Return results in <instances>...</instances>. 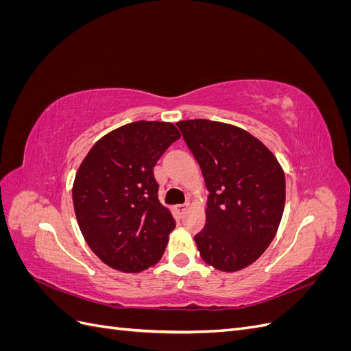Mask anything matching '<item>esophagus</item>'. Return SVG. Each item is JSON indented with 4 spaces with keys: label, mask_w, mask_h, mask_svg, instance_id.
<instances>
[{
    "label": "esophagus",
    "mask_w": 351,
    "mask_h": 351,
    "mask_svg": "<svg viewBox=\"0 0 351 351\" xmlns=\"http://www.w3.org/2000/svg\"><path fill=\"white\" fill-rule=\"evenodd\" d=\"M187 208H189V205H187V204H184V205H177V206H176V209H177L178 214H184V212L187 210Z\"/></svg>",
    "instance_id": "obj_1"
}]
</instances>
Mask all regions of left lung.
Wrapping results in <instances>:
<instances>
[{
  "label": "left lung",
  "mask_w": 351,
  "mask_h": 351,
  "mask_svg": "<svg viewBox=\"0 0 351 351\" xmlns=\"http://www.w3.org/2000/svg\"><path fill=\"white\" fill-rule=\"evenodd\" d=\"M176 124L209 192L205 227L195 236L202 259L224 272L249 267L267 250L282 217L280 162L240 127L202 119Z\"/></svg>",
  "instance_id": "8db88e82"
}]
</instances>
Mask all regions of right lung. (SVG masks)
Listing matches in <instances>:
<instances>
[{
	"label": "right lung",
	"mask_w": 351,
	"mask_h": 351,
	"mask_svg": "<svg viewBox=\"0 0 351 351\" xmlns=\"http://www.w3.org/2000/svg\"><path fill=\"white\" fill-rule=\"evenodd\" d=\"M180 139L171 123L134 121L92 146L73 183V205L82 234L108 267L141 272L161 259L176 227L158 199L154 167Z\"/></svg>",
	"instance_id": "obj_1"
}]
</instances>
